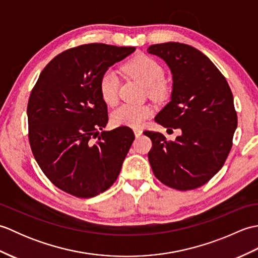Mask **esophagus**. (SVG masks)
Here are the masks:
<instances>
[{
    "label": "esophagus",
    "instance_id": "1",
    "mask_svg": "<svg viewBox=\"0 0 258 258\" xmlns=\"http://www.w3.org/2000/svg\"><path fill=\"white\" fill-rule=\"evenodd\" d=\"M142 133H143V131L140 130V128H134V134L136 138H139V136L142 135Z\"/></svg>",
    "mask_w": 258,
    "mask_h": 258
}]
</instances>
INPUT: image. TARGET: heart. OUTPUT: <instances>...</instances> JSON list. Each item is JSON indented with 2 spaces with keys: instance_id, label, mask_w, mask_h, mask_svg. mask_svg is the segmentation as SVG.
Here are the masks:
<instances>
[{
  "instance_id": "b5f03b06",
  "label": "heart",
  "mask_w": 258,
  "mask_h": 258,
  "mask_svg": "<svg viewBox=\"0 0 258 258\" xmlns=\"http://www.w3.org/2000/svg\"><path fill=\"white\" fill-rule=\"evenodd\" d=\"M124 72L139 80L145 86L147 93L152 97H162L165 95L166 86L164 84V72L161 65L146 55H138L126 62L123 67ZM101 96L107 104L116 103L118 97V78L114 71L108 70L101 76L98 83ZM153 108L145 104H122L111 114V119L117 126H138L144 123L146 118L152 116Z\"/></svg>"
}]
</instances>
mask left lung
<instances>
[{"label": "left lung", "mask_w": 258, "mask_h": 258, "mask_svg": "<svg viewBox=\"0 0 258 258\" xmlns=\"http://www.w3.org/2000/svg\"><path fill=\"white\" fill-rule=\"evenodd\" d=\"M147 52L161 57L173 75L171 101L155 122L182 131L174 142L145 131L153 144V173L168 187L197 188L220 171L232 149L237 127L232 91L211 59L193 46L167 42L151 45Z\"/></svg>", "instance_id": "obj_1"}]
</instances>
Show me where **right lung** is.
Returning <instances> with one entry per match:
<instances>
[{
	"label": "right lung",
	"instance_id": "1",
	"mask_svg": "<svg viewBox=\"0 0 258 258\" xmlns=\"http://www.w3.org/2000/svg\"><path fill=\"white\" fill-rule=\"evenodd\" d=\"M134 51L102 43L70 48L46 65L31 92L33 155L45 176L71 195L90 199L111 187L135 140L127 126L103 131L107 105L98 89L103 73Z\"/></svg>",
	"mask_w": 258,
	"mask_h": 258
}]
</instances>
